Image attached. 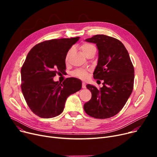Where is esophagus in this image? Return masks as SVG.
<instances>
[{
	"label": "esophagus",
	"instance_id": "obj_1",
	"mask_svg": "<svg viewBox=\"0 0 157 157\" xmlns=\"http://www.w3.org/2000/svg\"><path fill=\"white\" fill-rule=\"evenodd\" d=\"M86 84H85V83H84V82H83V83H82V88H86Z\"/></svg>",
	"mask_w": 157,
	"mask_h": 157
}]
</instances>
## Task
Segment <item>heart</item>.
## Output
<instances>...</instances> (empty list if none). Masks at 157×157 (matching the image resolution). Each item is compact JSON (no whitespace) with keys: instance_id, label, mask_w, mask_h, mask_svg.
I'll list each match as a JSON object with an SVG mask.
<instances>
[{"instance_id":"obj_1","label":"heart","mask_w":157,"mask_h":157,"mask_svg":"<svg viewBox=\"0 0 157 157\" xmlns=\"http://www.w3.org/2000/svg\"><path fill=\"white\" fill-rule=\"evenodd\" d=\"M80 48L85 55H86L88 52L92 50V49H96V48L94 45L90 44V43H83V44H81L80 46ZM71 52H72V49H70V50H69V52H67V55H66V56H65L66 61L68 60L69 57ZM88 73L87 70L83 69H77L76 71H74L72 72V76L77 77L78 78H80L81 79H85L88 77Z\"/></svg>"}]
</instances>
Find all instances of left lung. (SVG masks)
Instances as JSON below:
<instances>
[{
    "instance_id": "1",
    "label": "left lung",
    "mask_w": 157,
    "mask_h": 157,
    "mask_svg": "<svg viewBox=\"0 0 157 157\" xmlns=\"http://www.w3.org/2000/svg\"><path fill=\"white\" fill-rule=\"evenodd\" d=\"M85 41L97 45L98 59L94 78L103 80L104 83L99 90L86 85L92 98L84 104V110L95 118H109L122 109L132 92L134 66L127 49L117 39L95 35Z\"/></svg>"
}]
</instances>
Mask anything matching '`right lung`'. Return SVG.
Wrapping results in <instances>:
<instances>
[{
	"label": "right lung",
	"instance_id": "right-lung-1",
	"mask_svg": "<svg viewBox=\"0 0 157 157\" xmlns=\"http://www.w3.org/2000/svg\"><path fill=\"white\" fill-rule=\"evenodd\" d=\"M79 37L43 41L29 52L21 69V91L31 111L37 116L50 118L60 114L67 97L81 88V81L66 78L54 81L56 74L66 69L65 56Z\"/></svg>",
	"mask_w": 157,
	"mask_h": 157
}]
</instances>
